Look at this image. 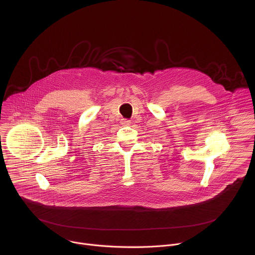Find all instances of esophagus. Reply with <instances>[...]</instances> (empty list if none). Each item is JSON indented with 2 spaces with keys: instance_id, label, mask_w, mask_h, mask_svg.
Segmentation results:
<instances>
[{
  "instance_id": "esophagus-1",
  "label": "esophagus",
  "mask_w": 255,
  "mask_h": 255,
  "mask_svg": "<svg viewBox=\"0 0 255 255\" xmlns=\"http://www.w3.org/2000/svg\"><path fill=\"white\" fill-rule=\"evenodd\" d=\"M121 124L123 126H129L131 124V121L130 120H127V119H122L121 120Z\"/></svg>"
}]
</instances>
